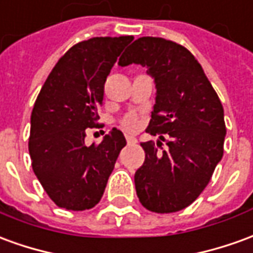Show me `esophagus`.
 <instances>
[{"label": "esophagus", "mask_w": 253, "mask_h": 253, "mask_svg": "<svg viewBox=\"0 0 253 253\" xmlns=\"http://www.w3.org/2000/svg\"><path fill=\"white\" fill-rule=\"evenodd\" d=\"M126 141L127 144H137V138L135 137H132V135H126Z\"/></svg>", "instance_id": "34e87169"}]
</instances>
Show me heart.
<instances>
[{
  "label": "heart",
  "mask_w": 253,
  "mask_h": 253,
  "mask_svg": "<svg viewBox=\"0 0 253 253\" xmlns=\"http://www.w3.org/2000/svg\"><path fill=\"white\" fill-rule=\"evenodd\" d=\"M121 125L126 130H134L135 126H137V116H134V115H126V116H123L121 121Z\"/></svg>",
  "instance_id": "obj_1"
}]
</instances>
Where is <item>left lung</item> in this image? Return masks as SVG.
<instances>
[{"mask_svg": "<svg viewBox=\"0 0 253 253\" xmlns=\"http://www.w3.org/2000/svg\"><path fill=\"white\" fill-rule=\"evenodd\" d=\"M132 63L155 78L156 104L146 131L169 146L160 152V141L141 144L145 162L134 175L137 196L152 212H176L200 196L223 156V107L200 63L176 42L138 38L119 59L122 67Z\"/></svg>", "mask_w": 253, "mask_h": 253, "instance_id": "left-lung-1", "label": "left lung"}]
</instances>
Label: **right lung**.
Segmentation results:
<instances>
[{
    "mask_svg": "<svg viewBox=\"0 0 253 253\" xmlns=\"http://www.w3.org/2000/svg\"><path fill=\"white\" fill-rule=\"evenodd\" d=\"M134 37L82 41L54 65L31 112L28 152L34 174L50 200L68 211L101 200L126 138L114 127L101 144L86 146V128L98 126L104 84Z\"/></svg>",
    "mask_w": 253,
    "mask_h": 253,
    "instance_id": "1",
    "label": "right lung"
}]
</instances>
